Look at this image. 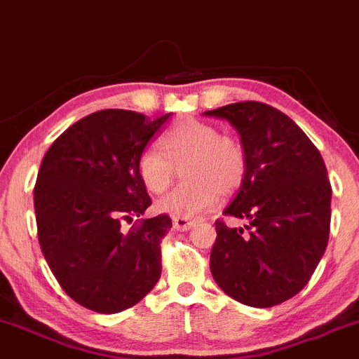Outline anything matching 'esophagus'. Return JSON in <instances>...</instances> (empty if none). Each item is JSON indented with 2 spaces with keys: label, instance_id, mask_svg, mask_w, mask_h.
<instances>
[{
  "label": "esophagus",
  "instance_id": "34e87169",
  "mask_svg": "<svg viewBox=\"0 0 359 359\" xmlns=\"http://www.w3.org/2000/svg\"><path fill=\"white\" fill-rule=\"evenodd\" d=\"M172 224H174V227L177 231H187V229H191L196 221H192V219H185V217H174L172 219Z\"/></svg>",
  "mask_w": 359,
  "mask_h": 359
}]
</instances>
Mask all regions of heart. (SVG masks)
Returning <instances> with one entry per match:
<instances>
[{
  "mask_svg": "<svg viewBox=\"0 0 359 359\" xmlns=\"http://www.w3.org/2000/svg\"><path fill=\"white\" fill-rule=\"evenodd\" d=\"M163 155L150 149L138 161V175L150 192L161 194L172 184L175 168H184L187 184L155 202V210L192 219L217 204L221 194L241 187L248 172V155L234 137L221 135L214 125L185 120L162 140Z\"/></svg>",
  "mask_w": 359,
  "mask_h": 359,
  "instance_id": "b5f03b06",
  "label": "heart"
}]
</instances>
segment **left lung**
Instances as JSON below:
<instances>
[{
    "label": "left lung",
    "mask_w": 359,
    "mask_h": 359,
    "mask_svg": "<svg viewBox=\"0 0 359 359\" xmlns=\"http://www.w3.org/2000/svg\"><path fill=\"white\" fill-rule=\"evenodd\" d=\"M204 115L227 120L248 155L244 182L222 212L248 219V232L215 222L210 273L239 303H284L308 284L330 239L325 161L287 115L266 103H231Z\"/></svg>",
    "instance_id": "1"
}]
</instances>
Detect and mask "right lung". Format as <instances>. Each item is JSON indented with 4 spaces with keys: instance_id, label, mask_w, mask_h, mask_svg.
Returning a JSON list of instances; mask_svg holds the SVG:
<instances>
[{
    "instance_id": "right-lung-1",
    "label": "right lung",
    "mask_w": 359,
    "mask_h": 359,
    "mask_svg": "<svg viewBox=\"0 0 359 359\" xmlns=\"http://www.w3.org/2000/svg\"><path fill=\"white\" fill-rule=\"evenodd\" d=\"M170 115L150 120L130 110L95 111L67 128L43 157L34 185L38 241L60 286L83 308L120 313L161 279L170 217L144 219L128 234L120 227L152 204L138 161Z\"/></svg>"
}]
</instances>
